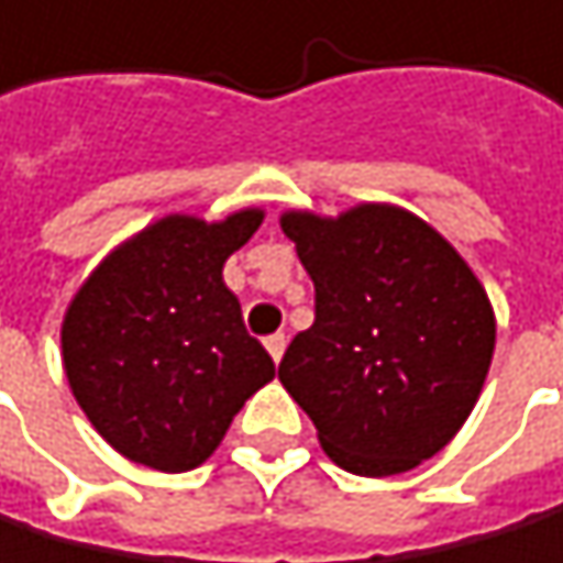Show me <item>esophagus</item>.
Returning <instances> with one entry per match:
<instances>
[{"label":"esophagus","instance_id":"34e87169","mask_svg":"<svg viewBox=\"0 0 563 563\" xmlns=\"http://www.w3.org/2000/svg\"><path fill=\"white\" fill-rule=\"evenodd\" d=\"M264 347H267V354H272V361L278 364L282 354H285V347H288V340H285V333H272V336L264 340Z\"/></svg>","mask_w":563,"mask_h":563}]
</instances>
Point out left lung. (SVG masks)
I'll use <instances>...</instances> for the list:
<instances>
[{"instance_id": "left-lung-1", "label": "left lung", "mask_w": 563, "mask_h": 563, "mask_svg": "<svg viewBox=\"0 0 563 563\" xmlns=\"http://www.w3.org/2000/svg\"><path fill=\"white\" fill-rule=\"evenodd\" d=\"M316 285V323L278 364L327 457L361 478L419 467L457 437L485 388L495 309L457 247L416 212L357 202L285 209Z\"/></svg>"}]
</instances>
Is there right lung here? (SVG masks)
<instances>
[{
  "label": "right lung",
  "mask_w": 563,
  "mask_h": 563,
  "mask_svg": "<svg viewBox=\"0 0 563 563\" xmlns=\"http://www.w3.org/2000/svg\"><path fill=\"white\" fill-rule=\"evenodd\" d=\"M264 223L244 206L223 220L168 212L112 247L60 319V364L99 437L133 464L191 471L233 416L275 378L244 330L223 264Z\"/></svg>",
  "instance_id": "1"
}]
</instances>
